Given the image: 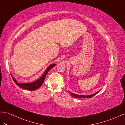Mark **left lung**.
<instances>
[{
  "mask_svg": "<svg viewBox=\"0 0 125 125\" xmlns=\"http://www.w3.org/2000/svg\"><path fill=\"white\" fill-rule=\"evenodd\" d=\"M99 91H100L95 92V93L94 94H90V95H79V94H74L73 93H72V92H69V93H70V94L71 95L72 97H73V98H91V97H94V96L96 94H97Z\"/></svg>",
  "mask_w": 125,
  "mask_h": 125,
  "instance_id": "1",
  "label": "left lung"
}]
</instances>
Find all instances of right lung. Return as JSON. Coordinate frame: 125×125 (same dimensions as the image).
<instances>
[{
  "label": "right lung",
  "mask_w": 125,
  "mask_h": 125,
  "mask_svg": "<svg viewBox=\"0 0 125 125\" xmlns=\"http://www.w3.org/2000/svg\"><path fill=\"white\" fill-rule=\"evenodd\" d=\"M55 65H56L55 64H51L49 67H47L46 68L45 71L44 72L43 75L39 79H38L37 80L33 82L24 83H19L15 79V78L13 77V76H12L11 74V75L12 79H13L14 81L15 82V83L17 84V85L19 86V87L26 89V90H30V91H33V90H36V89L38 88H39L42 85V84L43 83V82L44 81V80H45V76L47 74V73L49 72V71L51 69H52L53 67L55 66Z\"/></svg>",
  "instance_id": "right-lung-1"
}]
</instances>
